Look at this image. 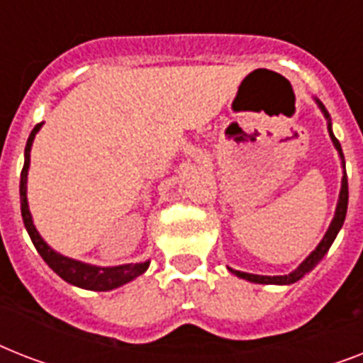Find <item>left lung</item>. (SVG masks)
Instances as JSON below:
<instances>
[{
    "label": "left lung",
    "mask_w": 363,
    "mask_h": 363,
    "mask_svg": "<svg viewBox=\"0 0 363 363\" xmlns=\"http://www.w3.org/2000/svg\"><path fill=\"white\" fill-rule=\"evenodd\" d=\"M318 105H320L322 113H324V116H326L328 121H330V115H328L326 107L318 101ZM328 131H330V137H332L333 145H335V148L339 150V156H341V160L343 158V150H341V145H339V141L335 139V135H333L332 131V122H328ZM347 205H349V182H347V171L343 173V181H341V192H339V201H337V209H335V216H333L332 224H330V230L326 232V235H324V239L320 241V245L311 252V256L307 259H305L303 264L299 265L298 269L292 271V273H288V275H279V277H265V275H252V273H242V271H235V269H230L232 273H235L238 277H241V279H247V281L250 282H258V284H292V282L299 281L301 277L305 275V273H309L311 269H315V265L320 262L322 258H324V254L330 250V247H332V242L335 241V238H337L339 230H341V226H343L345 222V216H347Z\"/></svg>",
    "instance_id": "1"
}]
</instances>
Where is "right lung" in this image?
<instances>
[{
  "label": "right lung",
  "mask_w": 363,
  "mask_h": 363,
  "mask_svg": "<svg viewBox=\"0 0 363 363\" xmlns=\"http://www.w3.org/2000/svg\"><path fill=\"white\" fill-rule=\"evenodd\" d=\"M41 124H37L31 130L28 143H26L24 150V167L20 173V209H22V220L24 226L30 233L31 241L35 245L37 252L41 254V258L48 264V267L58 273L65 282L75 284L79 288H86V290H98V292H105V290H113L118 288L125 282H130L131 279H135L141 273H145L148 267V262L143 264H128V265H118V267H96V265L82 264L77 259L65 258L62 254L54 252L52 248L48 247L47 242L43 241L41 235L37 233L33 220H31L30 209H28V199H26V181H28V167H30V150L33 137L39 131Z\"/></svg>",
  "instance_id": "1"
}]
</instances>
